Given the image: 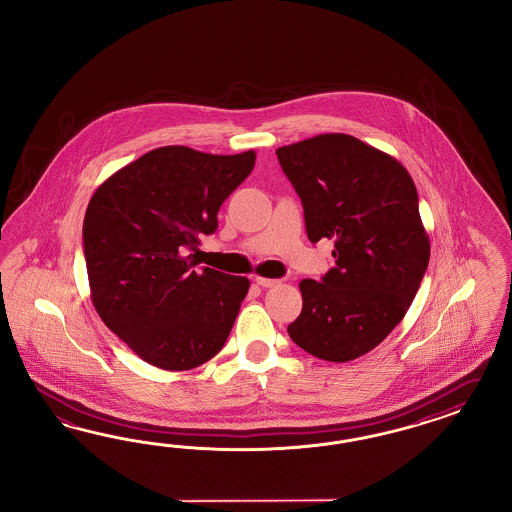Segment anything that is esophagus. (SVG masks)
<instances>
[{
	"label": "esophagus",
	"mask_w": 512,
	"mask_h": 512,
	"mask_svg": "<svg viewBox=\"0 0 512 512\" xmlns=\"http://www.w3.org/2000/svg\"><path fill=\"white\" fill-rule=\"evenodd\" d=\"M255 283L261 285V287H274V285H278L279 281L278 279L261 278V276H257Z\"/></svg>",
	"instance_id": "obj_1"
}]
</instances>
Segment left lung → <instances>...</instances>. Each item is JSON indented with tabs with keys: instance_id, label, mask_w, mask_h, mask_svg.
I'll list each match as a JSON object with an SVG mask.
<instances>
[{
	"instance_id": "8db88e82",
	"label": "left lung",
	"mask_w": 512,
	"mask_h": 512,
	"mask_svg": "<svg viewBox=\"0 0 512 512\" xmlns=\"http://www.w3.org/2000/svg\"><path fill=\"white\" fill-rule=\"evenodd\" d=\"M304 206L311 242L334 238L336 266L302 279V313L287 326L313 357L349 362L405 317L430 261L419 195L402 163L343 133L276 150Z\"/></svg>"
}]
</instances>
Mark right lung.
Listing matches in <instances>:
<instances>
[{
	"label": "right lung",
	"instance_id": "obj_1",
	"mask_svg": "<svg viewBox=\"0 0 512 512\" xmlns=\"http://www.w3.org/2000/svg\"><path fill=\"white\" fill-rule=\"evenodd\" d=\"M253 165V150L163 146L114 172L90 199L82 238L93 308L155 368H197L231 334L249 279L199 270L189 251L216 231L221 204Z\"/></svg>",
	"mask_w": 512,
	"mask_h": 512
}]
</instances>
